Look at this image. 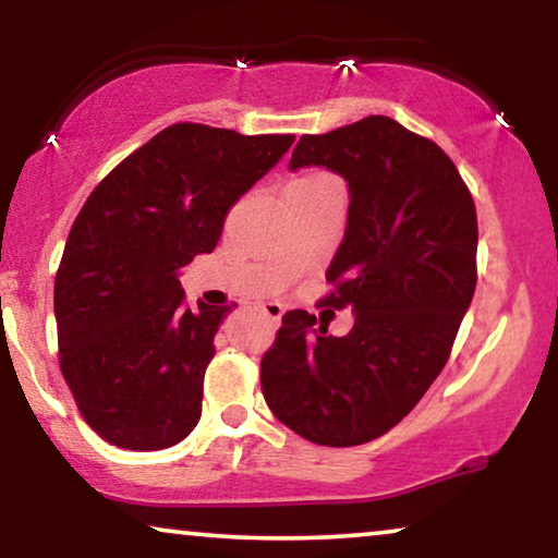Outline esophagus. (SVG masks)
I'll return each instance as SVG.
<instances>
[{"mask_svg":"<svg viewBox=\"0 0 558 558\" xmlns=\"http://www.w3.org/2000/svg\"><path fill=\"white\" fill-rule=\"evenodd\" d=\"M262 312L269 319H274V323H279L281 315H284V307H281V304H277V302H266V304H262Z\"/></svg>","mask_w":558,"mask_h":558,"instance_id":"34e87169","label":"esophagus"}]
</instances>
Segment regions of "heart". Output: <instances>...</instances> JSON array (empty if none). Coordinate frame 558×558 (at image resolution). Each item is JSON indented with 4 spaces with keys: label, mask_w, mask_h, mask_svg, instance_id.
Masks as SVG:
<instances>
[{
    "label": "heart",
    "mask_w": 558,
    "mask_h": 558,
    "mask_svg": "<svg viewBox=\"0 0 558 558\" xmlns=\"http://www.w3.org/2000/svg\"><path fill=\"white\" fill-rule=\"evenodd\" d=\"M319 180H330L327 174H304V178H296L292 185H310V182H319Z\"/></svg>",
    "instance_id": "b5f03b06"
}]
</instances>
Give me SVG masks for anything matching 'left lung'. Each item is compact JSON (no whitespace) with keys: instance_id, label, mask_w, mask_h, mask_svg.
<instances>
[{"instance_id":"1","label":"left lung","mask_w":558,"mask_h":558,"mask_svg":"<svg viewBox=\"0 0 558 558\" xmlns=\"http://www.w3.org/2000/svg\"><path fill=\"white\" fill-rule=\"evenodd\" d=\"M302 167L348 182L323 302L350 307L355 323L335 338L310 312H287L262 391L300 437L355 447L393 429L445 368L475 294L477 213L452 159L388 117L302 136L289 170Z\"/></svg>"}]
</instances>
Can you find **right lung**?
I'll use <instances>...</instances> for the list:
<instances>
[{
	"instance_id": "obj_1",
	"label": "right lung",
	"mask_w": 558,
	"mask_h": 558,
	"mask_svg": "<svg viewBox=\"0 0 558 558\" xmlns=\"http://www.w3.org/2000/svg\"><path fill=\"white\" fill-rule=\"evenodd\" d=\"M292 134L172 124L88 195L56 277L60 371L111 445H178L203 411V376L231 307L182 302L180 271L210 254L228 210L292 147Z\"/></svg>"
}]
</instances>
